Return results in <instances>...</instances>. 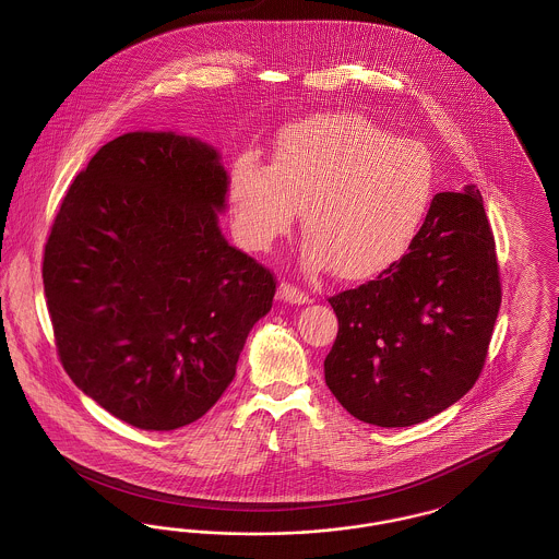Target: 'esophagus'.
Listing matches in <instances>:
<instances>
[{"label": "esophagus", "instance_id": "obj_1", "mask_svg": "<svg viewBox=\"0 0 559 559\" xmlns=\"http://www.w3.org/2000/svg\"><path fill=\"white\" fill-rule=\"evenodd\" d=\"M278 299H283V301H287V304L299 306V304H308V301H310V295L306 292H301V289H297L292 283H281V287H278Z\"/></svg>", "mask_w": 559, "mask_h": 559}]
</instances>
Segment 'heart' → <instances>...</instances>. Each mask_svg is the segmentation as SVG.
<instances>
[{"instance_id":"heart-1","label":"heart","mask_w":559,"mask_h":559,"mask_svg":"<svg viewBox=\"0 0 559 559\" xmlns=\"http://www.w3.org/2000/svg\"><path fill=\"white\" fill-rule=\"evenodd\" d=\"M228 190L249 247L267 249L301 210L306 264L362 281L394 266L421 235L436 167L426 146L365 115L317 112L281 130L270 165L240 157Z\"/></svg>"}]
</instances>
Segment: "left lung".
<instances>
[{
  "label": "left lung",
  "instance_id": "8db88e82",
  "mask_svg": "<svg viewBox=\"0 0 559 559\" xmlns=\"http://www.w3.org/2000/svg\"><path fill=\"white\" fill-rule=\"evenodd\" d=\"M340 331L324 381L349 415L421 424L478 381L501 306L495 237L474 187L440 192L394 266L329 297Z\"/></svg>",
  "mask_w": 559,
  "mask_h": 559
}]
</instances>
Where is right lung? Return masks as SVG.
<instances>
[{
    "label": "right lung",
    "mask_w": 559,
    "mask_h": 559,
    "mask_svg": "<svg viewBox=\"0 0 559 559\" xmlns=\"http://www.w3.org/2000/svg\"><path fill=\"white\" fill-rule=\"evenodd\" d=\"M228 176L174 132L110 140L69 188L44 251L60 362L117 419L169 431L203 417L276 292L217 226Z\"/></svg>",
    "instance_id": "obj_1"
}]
</instances>
